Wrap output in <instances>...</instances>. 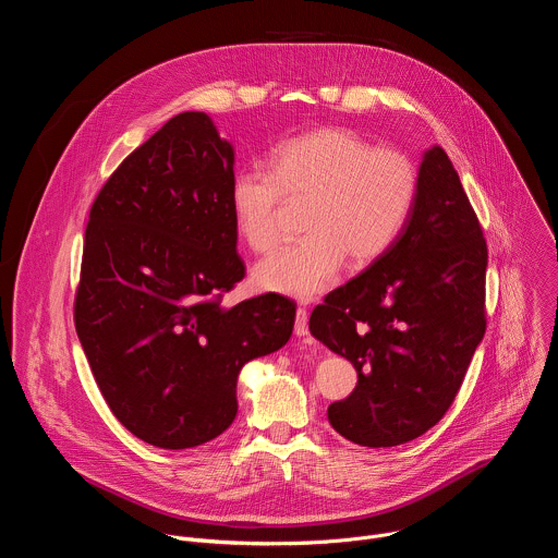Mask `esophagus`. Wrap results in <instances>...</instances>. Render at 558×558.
Masks as SVG:
<instances>
[{
  "instance_id": "1",
  "label": "esophagus",
  "mask_w": 558,
  "mask_h": 558,
  "mask_svg": "<svg viewBox=\"0 0 558 558\" xmlns=\"http://www.w3.org/2000/svg\"><path fill=\"white\" fill-rule=\"evenodd\" d=\"M293 331H295V336H300V338L308 336V315H306V308H304V306H298V311H295Z\"/></svg>"
}]
</instances>
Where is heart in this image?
I'll return each mask as SVG.
<instances>
[{
    "mask_svg": "<svg viewBox=\"0 0 558 558\" xmlns=\"http://www.w3.org/2000/svg\"><path fill=\"white\" fill-rule=\"evenodd\" d=\"M269 172L241 170L229 185L238 235L256 254L280 238L287 203H306L300 243L260 260L254 282L295 300L327 291L344 260L355 269L377 263L402 235L420 192L413 158L375 145L351 128L325 125L278 143Z\"/></svg>",
    "mask_w": 558,
    "mask_h": 558,
    "instance_id": "b5f03b06",
    "label": "heart"
}]
</instances>
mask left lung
Returning a JSON list of instances; mask_svg holds the SVG:
<instances>
[{"mask_svg": "<svg viewBox=\"0 0 558 558\" xmlns=\"http://www.w3.org/2000/svg\"><path fill=\"white\" fill-rule=\"evenodd\" d=\"M486 267L482 222L433 147L397 243L311 313V333L357 371L353 392L329 407L342 437L400 446L446 415L486 333Z\"/></svg>", "mask_w": 558, "mask_h": 558, "instance_id": "obj_1", "label": "left lung"}]
</instances>
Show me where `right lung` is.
Here are the masks:
<instances>
[{"label": "right lung", "instance_id": "right-lung-1", "mask_svg": "<svg viewBox=\"0 0 558 558\" xmlns=\"http://www.w3.org/2000/svg\"><path fill=\"white\" fill-rule=\"evenodd\" d=\"M233 149L181 112L112 172L90 207L74 327L112 415L166 450L201 446L235 413L241 368L287 344L295 304L245 278L229 205Z\"/></svg>", "mask_w": 558, "mask_h": 558}]
</instances>
